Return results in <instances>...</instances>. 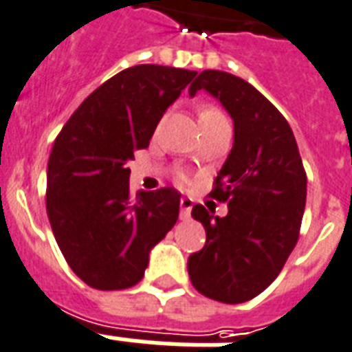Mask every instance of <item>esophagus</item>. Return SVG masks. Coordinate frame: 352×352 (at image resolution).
<instances>
[{"label": "esophagus", "mask_w": 352, "mask_h": 352, "mask_svg": "<svg viewBox=\"0 0 352 352\" xmlns=\"http://www.w3.org/2000/svg\"><path fill=\"white\" fill-rule=\"evenodd\" d=\"M192 199L190 197H182L181 199V218L182 219H190V212H192Z\"/></svg>", "instance_id": "34e87169"}]
</instances>
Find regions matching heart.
Wrapping results in <instances>:
<instances>
[{
    "label": "heart",
    "mask_w": 352,
    "mask_h": 352,
    "mask_svg": "<svg viewBox=\"0 0 352 352\" xmlns=\"http://www.w3.org/2000/svg\"><path fill=\"white\" fill-rule=\"evenodd\" d=\"M197 114H199V122H212V120H218V118H223V114H221V111H219L218 107H214V104H201L199 111H197ZM179 181H182V177L179 175Z\"/></svg>",
    "instance_id": "1"
}]
</instances>
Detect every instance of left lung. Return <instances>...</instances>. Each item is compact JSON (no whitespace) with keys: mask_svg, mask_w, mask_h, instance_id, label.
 Returning <instances> with one entry per match:
<instances>
[{"mask_svg":"<svg viewBox=\"0 0 352 352\" xmlns=\"http://www.w3.org/2000/svg\"><path fill=\"white\" fill-rule=\"evenodd\" d=\"M205 88L234 122V146L214 179L212 199L225 218L194 205L206 230L205 248L190 254L188 275L208 299L238 305L262 294L283 272L299 240L307 203V171L286 118L248 80L205 69L190 96Z\"/></svg>","mask_w":352,"mask_h":352,"instance_id":"8db88e82","label":"left lung"}]
</instances>
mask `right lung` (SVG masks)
<instances>
[{"label": "right lung", "mask_w": 352, "mask_h": 352, "mask_svg": "<svg viewBox=\"0 0 352 352\" xmlns=\"http://www.w3.org/2000/svg\"><path fill=\"white\" fill-rule=\"evenodd\" d=\"M197 72L140 64L88 96L55 138L45 210L64 258L90 288L114 292L144 277L149 251L177 223L173 188L131 194L127 160L149 146L166 109Z\"/></svg>", "instance_id": "right-lung-1"}]
</instances>
